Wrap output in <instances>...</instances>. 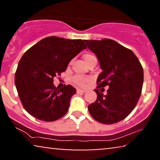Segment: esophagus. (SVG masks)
I'll return each instance as SVG.
<instances>
[{"label": "esophagus", "instance_id": "1", "mask_svg": "<svg viewBox=\"0 0 160 160\" xmlns=\"http://www.w3.org/2000/svg\"><path fill=\"white\" fill-rule=\"evenodd\" d=\"M76 92H77V93H84L86 90L85 89H76Z\"/></svg>", "mask_w": 160, "mask_h": 160}]
</instances>
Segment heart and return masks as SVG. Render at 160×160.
Listing matches in <instances>:
<instances>
[{
    "instance_id": "b5f03b06",
    "label": "heart",
    "mask_w": 160,
    "mask_h": 160,
    "mask_svg": "<svg viewBox=\"0 0 160 160\" xmlns=\"http://www.w3.org/2000/svg\"><path fill=\"white\" fill-rule=\"evenodd\" d=\"M83 58H84V61L86 62L87 65L89 64V62H91L92 60H97L96 57L92 53L84 54V56H83ZM72 81H73L74 84L77 85L78 87H84L85 84H86L87 82L89 81V78L83 76L76 75L73 76V78H72Z\"/></svg>"
}]
</instances>
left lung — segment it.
Wrapping results in <instances>:
<instances>
[{
    "instance_id": "obj_1",
    "label": "left lung",
    "mask_w": 160,
    "mask_h": 160,
    "mask_svg": "<svg viewBox=\"0 0 160 160\" xmlns=\"http://www.w3.org/2000/svg\"><path fill=\"white\" fill-rule=\"evenodd\" d=\"M97 56L102 71L98 76V98L88 106L96 121L105 124L117 123L128 117L135 108L141 95L143 70L140 61L130 49L108 38L84 40ZM108 86L106 96L100 87Z\"/></svg>"
}]
</instances>
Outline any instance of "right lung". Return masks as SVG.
<instances>
[{
  "instance_id": "1",
  "label": "right lung",
  "mask_w": 160,
  "mask_h": 160,
  "mask_svg": "<svg viewBox=\"0 0 160 160\" xmlns=\"http://www.w3.org/2000/svg\"><path fill=\"white\" fill-rule=\"evenodd\" d=\"M86 48L82 39L49 36L25 52L17 66L14 83L28 113L42 121L53 122L67 113L76 90L69 84L56 88L53 78L66 71L70 61Z\"/></svg>"
}]
</instances>
